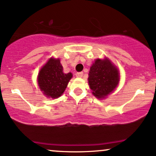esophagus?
Segmentation results:
<instances>
[{"instance_id": "1", "label": "esophagus", "mask_w": 156, "mask_h": 156, "mask_svg": "<svg viewBox=\"0 0 156 156\" xmlns=\"http://www.w3.org/2000/svg\"><path fill=\"white\" fill-rule=\"evenodd\" d=\"M83 72H78V73H76V77H78V78H81V77L83 76Z\"/></svg>"}]
</instances>
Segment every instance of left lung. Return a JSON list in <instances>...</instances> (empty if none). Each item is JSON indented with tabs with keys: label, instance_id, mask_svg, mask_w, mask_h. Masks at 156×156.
<instances>
[{
	"label": "left lung",
	"instance_id": "8db88e82",
	"mask_svg": "<svg viewBox=\"0 0 156 156\" xmlns=\"http://www.w3.org/2000/svg\"><path fill=\"white\" fill-rule=\"evenodd\" d=\"M88 80L92 94L98 98H103L117 87L119 74L108 59L98 58L90 67Z\"/></svg>",
	"mask_w": 156,
	"mask_h": 156
}]
</instances>
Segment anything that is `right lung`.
Instances as JSON below:
<instances>
[{"label":"right lung","instance_id":"1","mask_svg":"<svg viewBox=\"0 0 156 156\" xmlns=\"http://www.w3.org/2000/svg\"><path fill=\"white\" fill-rule=\"evenodd\" d=\"M72 77L71 73H63L59 59L51 58L41 69L38 75V83L46 96L57 98L63 94Z\"/></svg>","mask_w":156,"mask_h":156}]
</instances>
